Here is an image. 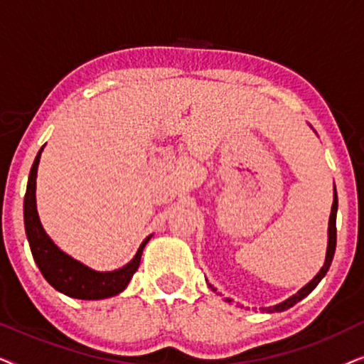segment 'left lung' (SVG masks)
Here are the masks:
<instances>
[{"label":"left lung","instance_id":"1","mask_svg":"<svg viewBox=\"0 0 364 364\" xmlns=\"http://www.w3.org/2000/svg\"><path fill=\"white\" fill-rule=\"evenodd\" d=\"M335 192H333V205H331V213H330V220H328V247H326V257H325V263H323L321 270L316 273L315 277H313L311 282H308L305 287L301 288V290H298L295 295H291L290 298H287L285 301L282 303H277V305L273 306H268V308H262V311H267V313H278V311H285L288 308H291L293 305H296L298 301L303 300V298L310 295V293L315 290L318 283L321 282V278L326 275L328 268H330L331 262H333V255H335V248H336V212H338V196H336V187ZM208 287L212 288L213 291H215V288H213L210 283H208ZM228 303H232L233 300L232 298H225Z\"/></svg>","mask_w":364,"mask_h":364}]
</instances>
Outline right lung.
I'll use <instances>...</instances> for the list:
<instances>
[{
    "label": "right lung",
    "mask_w": 364,
    "mask_h": 364,
    "mask_svg": "<svg viewBox=\"0 0 364 364\" xmlns=\"http://www.w3.org/2000/svg\"><path fill=\"white\" fill-rule=\"evenodd\" d=\"M43 149L44 146L39 149L33 162L28 177L26 196H24V228H26V237L34 262L49 285L71 298L104 300V298L119 295L126 290L132 275L137 272L144 248L152 235H149L141 243L137 253L127 265L112 272L92 270L91 267L84 265L76 258L68 255L66 252H63L43 228L36 208V177Z\"/></svg>",
    "instance_id": "add662e5"
}]
</instances>
